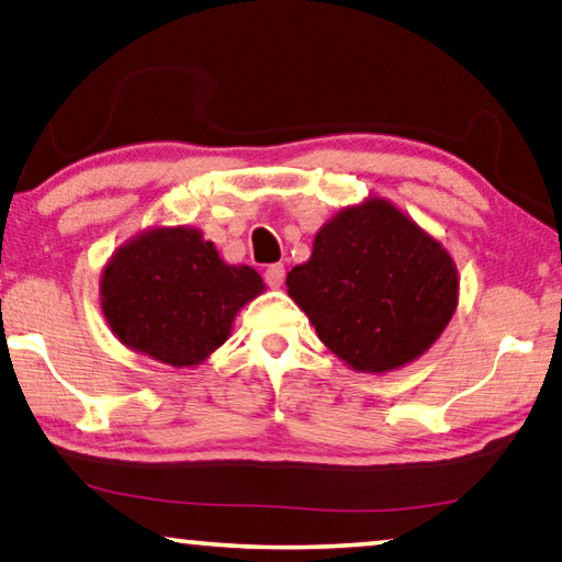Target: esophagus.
Wrapping results in <instances>:
<instances>
[{"label":"esophagus","instance_id":"1","mask_svg":"<svg viewBox=\"0 0 562 562\" xmlns=\"http://www.w3.org/2000/svg\"><path fill=\"white\" fill-rule=\"evenodd\" d=\"M265 282L270 284V288H274V290L282 288V282H284V265L278 262V265L267 267V270H265Z\"/></svg>","mask_w":562,"mask_h":562}]
</instances>
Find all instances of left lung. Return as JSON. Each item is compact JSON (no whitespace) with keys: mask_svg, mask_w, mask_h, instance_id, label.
I'll return each mask as SVG.
<instances>
[{"mask_svg":"<svg viewBox=\"0 0 562 562\" xmlns=\"http://www.w3.org/2000/svg\"><path fill=\"white\" fill-rule=\"evenodd\" d=\"M288 295L317 338L361 373H389L424 356L459 303L457 265L441 241L386 199L346 206L315 234Z\"/></svg>","mask_w":562,"mask_h":562,"instance_id":"obj_1","label":"left lung"}]
</instances>
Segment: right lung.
<instances>
[{
    "label": "right lung",
    "mask_w": 562,
    "mask_h": 562,
    "mask_svg": "<svg viewBox=\"0 0 562 562\" xmlns=\"http://www.w3.org/2000/svg\"><path fill=\"white\" fill-rule=\"evenodd\" d=\"M259 292V272L224 262L194 227L140 232L100 274V310L115 338L173 368L204 363Z\"/></svg>",
    "instance_id": "add662e5"
}]
</instances>
